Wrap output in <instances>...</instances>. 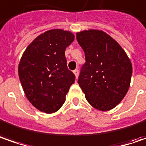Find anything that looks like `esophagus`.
Here are the masks:
<instances>
[{"label": "esophagus", "instance_id": "obj_1", "mask_svg": "<svg viewBox=\"0 0 146 146\" xmlns=\"http://www.w3.org/2000/svg\"><path fill=\"white\" fill-rule=\"evenodd\" d=\"M73 73L75 74V76H76V78H78V75H79V70H78V68H76L74 71H73Z\"/></svg>", "mask_w": 146, "mask_h": 146}]
</instances>
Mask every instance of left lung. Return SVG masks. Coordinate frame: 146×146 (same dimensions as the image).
<instances>
[{"label": "left lung", "instance_id": "8db88e82", "mask_svg": "<svg viewBox=\"0 0 146 146\" xmlns=\"http://www.w3.org/2000/svg\"><path fill=\"white\" fill-rule=\"evenodd\" d=\"M86 63L78 82L89 103L100 111H108L121 102L130 86L133 67L123 49L101 31L77 33Z\"/></svg>", "mask_w": 146, "mask_h": 146}]
</instances>
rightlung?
<instances>
[{
	"label": "right lung",
	"mask_w": 146,
	"mask_h": 146,
	"mask_svg": "<svg viewBox=\"0 0 146 146\" xmlns=\"http://www.w3.org/2000/svg\"><path fill=\"white\" fill-rule=\"evenodd\" d=\"M74 35L63 30H51L38 35L23 53L18 74L26 96L35 108L45 113L57 111L74 83L75 75L67 67L64 55Z\"/></svg>",
	"instance_id": "add662e5"
}]
</instances>
